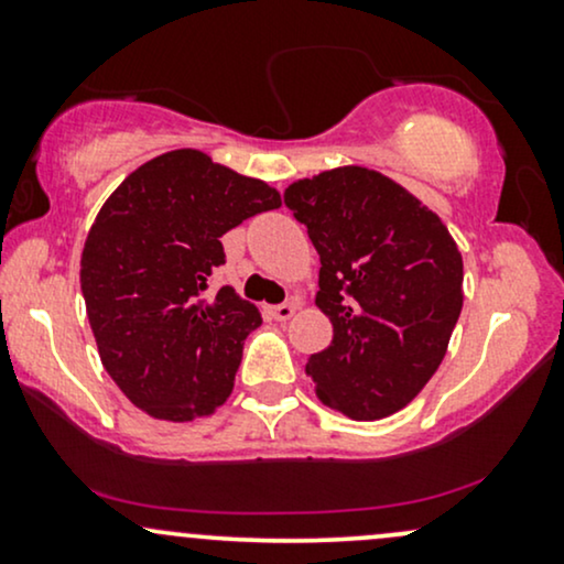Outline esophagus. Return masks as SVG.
Wrapping results in <instances>:
<instances>
[{"mask_svg": "<svg viewBox=\"0 0 564 564\" xmlns=\"http://www.w3.org/2000/svg\"><path fill=\"white\" fill-rule=\"evenodd\" d=\"M294 313H296L294 302H283V304H275V307H270V315H273L275 321H289Z\"/></svg>", "mask_w": 564, "mask_h": 564, "instance_id": "1", "label": "esophagus"}]
</instances>
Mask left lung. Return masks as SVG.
<instances>
[{
	"label": "left lung",
	"instance_id": "1",
	"mask_svg": "<svg viewBox=\"0 0 564 564\" xmlns=\"http://www.w3.org/2000/svg\"><path fill=\"white\" fill-rule=\"evenodd\" d=\"M283 200L321 257L315 304L334 339L307 358L321 403L358 422L435 377L464 304L462 251L430 206L366 166L296 180Z\"/></svg>",
	"mask_w": 564,
	"mask_h": 564
}]
</instances>
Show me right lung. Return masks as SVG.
<instances>
[{
  "instance_id": "right-lung-1",
  "label": "right lung",
  "mask_w": 564,
  "mask_h": 564,
  "mask_svg": "<svg viewBox=\"0 0 564 564\" xmlns=\"http://www.w3.org/2000/svg\"><path fill=\"white\" fill-rule=\"evenodd\" d=\"M281 206V193L193 148L134 170L97 212L82 251V294L102 368L148 416L193 422L230 398L260 310L223 286L219 238Z\"/></svg>"
}]
</instances>
